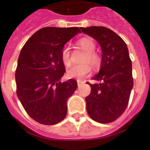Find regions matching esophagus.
Wrapping results in <instances>:
<instances>
[{"instance_id":"1","label":"esophagus","mask_w":150,"mask_h":150,"mask_svg":"<svg viewBox=\"0 0 150 150\" xmlns=\"http://www.w3.org/2000/svg\"><path fill=\"white\" fill-rule=\"evenodd\" d=\"M78 86L79 87H80L81 86V85L82 84V83H83V82H80V81H78Z\"/></svg>"}]
</instances>
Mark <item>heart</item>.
<instances>
[{"label": "heart", "instance_id": "b5f03b06", "mask_svg": "<svg viewBox=\"0 0 150 150\" xmlns=\"http://www.w3.org/2000/svg\"><path fill=\"white\" fill-rule=\"evenodd\" d=\"M78 45L84 50L86 54L81 60L82 64L74 65L67 71V77L69 79H81L91 71L92 67L95 69L98 68L101 64V57L95 51L96 44L91 38H82L78 41ZM61 60L65 67H69L71 64V52L68 47H64L61 51Z\"/></svg>", "mask_w": 150, "mask_h": 150}]
</instances>
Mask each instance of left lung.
<instances>
[{"label":"left lung","instance_id":"left-lung-1","mask_svg":"<svg viewBox=\"0 0 150 150\" xmlns=\"http://www.w3.org/2000/svg\"><path fill=\"white\" fill-rule=\"evenodd\" d=\"M81 29L97 40L103 53L100 72L92 79L101 82L93 85L88 82L91 93L86 97L87 112L96 122L110 123L125 110L133 87L132 65L128 47L125 41L108 28L91 26Z\"/></svg>","mask_w":150,"mask_h":150}]
</instances>
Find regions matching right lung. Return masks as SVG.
<instances>
[{"label":"right lung","instance_id":"1","mask_svg":"<svg viewBox=\"0 0 150 150\" xmlns=\"http://www.w3.org/2000/svg\"><path fill=\"white\" fill-rule=\"evenodd\" d=\"M81 29V28H80ZM79 28L45 27L27 40L18 59L16 93L25 110L34 121L46 125L61 122L67 114V101L77 82L60 79L65 72L61 51Z\"/></svg>","mask_w":150,"mask_h":150}]
</instances>
